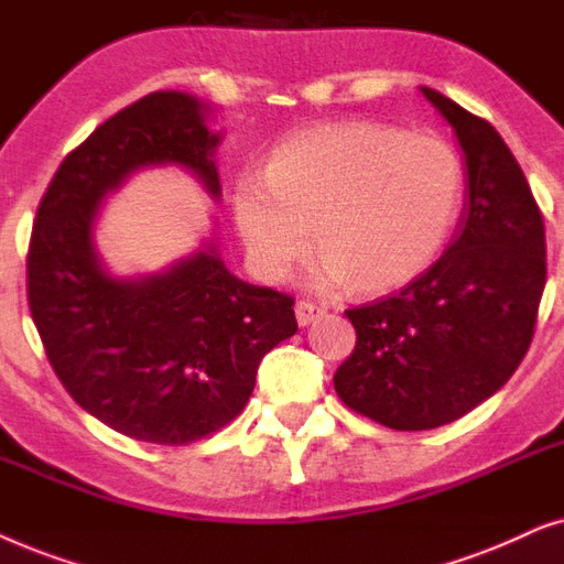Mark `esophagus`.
I'll list each match as a JSON object with an SVG mask.
<instances>
[{
	"label": "esophagus",
	"instance_id": "esophagus-1",
	"mask_svg": "<svg viewBox=\"0 0 564 564\" xmlns=\"http://www.w3.org/2000/svg\"><path fill=\"white\" fill-rule=\"evenodd\" d=\"M296 322L302 327H306V325H312V322H317L322 314H325V306H319V304H314V302H306V299H302V302H296Z\"/></svg>",
	"mask_w": 564,
	"mask_h": 564
}]
</instances>
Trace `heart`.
<instances>
[{
    "label": "heart",
    "instance_id": "obj_1",
    "mask_svg": "<svg viewBox=\"0 0 564 564\" xmlns=\"http://www.w3.org/2000/svg\"><path fill=\"white\" fill-rule=\"evenodd\" d=\"M464 164L435 133L373 120H327L270 149L254 187L235 195V221L258 270L281 281L310 245L312 283L364 294L408 286L448 242Z\"/></svg>",
    "mask_w": 564,
    "mask_h": 564
}]
</instances>
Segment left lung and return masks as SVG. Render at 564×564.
<instances>
[{"instance_id": "left-lung-1", "label": "left lung", "mask_w": 564, "mask_h": 564, "mask_svg": "<svg viewBox=\"0 0 564 564\" xmlns=\"http://www.w3.org/2000/svg\"><path fill=\"white\" fill-rule=\"evenodd\" d=\"M420 93L464 152L459 229L410 286L345 312L356 348L335 371L337 397L394 431H431L490 400L527 356L546 283L544 221L508 144L452 97Z\"/></svg>"}]
</instances>
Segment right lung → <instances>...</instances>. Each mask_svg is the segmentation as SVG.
I'll return each mask as SVG.
<instances>
[{
	"instance_id": "1",
	"label": "right lung",
	"mask_w": 564,
	"mask_h": 564,
	"mask_svg": "<svg viewBox=\"0 0 564 564\" xmlns=\"http://www.w3.org/2000/svg\"><path fill=\"white\" fill-rule=\"evenodd\" d=\"M212 112L177 89L116 112L56 170L30 237L28 304L56 377L82 410L147 444L185 446L235 420L262 356L299 329L294 299L229 273L216 229L147 275L110 273L97 250L102 200L141 170L175 164L219 200Z\"/></svg>"
}]
</instances>
